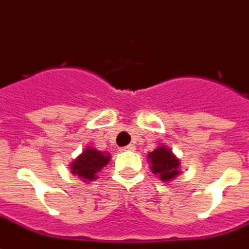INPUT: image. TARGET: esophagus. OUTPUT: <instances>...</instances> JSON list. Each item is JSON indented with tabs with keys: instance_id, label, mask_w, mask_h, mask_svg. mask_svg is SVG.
Masks as SVG:
<instances>
[{
	"instance_id": "obj_1",
	"label": "esophagus",
	"mask_w": 249,
	"mask_h": 249,
	"mask_svg": "<svg viewBox=\"0 0 249 249\" xmlns=\"http://www.w3.org/2000/svg\"><path fill=\"white\" fill-rule=\"evenodd\" d=\"M134 149H135V145L128 144V145H126V147H123L122 151H134Z\"/></svg>"
}]
</instances>
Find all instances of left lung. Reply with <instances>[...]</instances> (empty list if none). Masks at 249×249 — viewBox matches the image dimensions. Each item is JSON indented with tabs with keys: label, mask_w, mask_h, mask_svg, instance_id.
<instances>
[{
	"label": "left lung",
	"mask_w": 249,
	"mask_h": 249,
	"mask_svg": "<svg viewBox=\"0 0 249 249\" xmlns=\"http://www.w3.org/2000/svg\"><path fill=\"white\" fill-rule=\"evenodd\" d=\"M147 158L152 173L158 176L162 182L175 180L181 173L180 160L167 145L156 147L152 152L148 153Z\"/></svg>",
	"instance_id": "left-lung-1"
}]
</instances>
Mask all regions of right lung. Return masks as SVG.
Here are the masks:
<instances>
[{
  "label": "right lung",
  "mask_w": 249,
  "mask_h": 249,
  "mask_svg": "<svg viewBox=\"0 0 249 249\" xmlns=\"http://www.w3.org/2000/svg\"><path fill=\"white\" fill-rule=\"evenodd\" d=\"M111 155L109 152H101L93 147H87L71 164L72 175L78 176L84 182H90L98 178V172L106 167Z\"/></svg>",
  "instance_id": "add662e5"
}]
</instances>
